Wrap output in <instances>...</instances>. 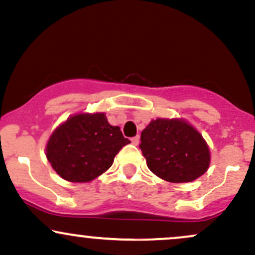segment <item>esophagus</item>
Listing matches in <instances>:
<instances>
[{"mask_svg": "<svg viewBox=\"0 0 255 255\" xmlns=\"http://www.w3.org/2000/svg\"><path fill=\"white\" fill-rule=\"evenodd\" d=\"M139 141H140V137H139V135H136V136H134V137H131V144L133 145H139Z\"/></svg>", "mask_w": 255, "mask_h": 255, "instance_id": "1", "label": "esophagus"}]
</instances>
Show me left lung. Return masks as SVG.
Here are the masks:
<instances>
[{"label":"left lung","mask_w":255,"mask_h":255,"mask_svg":"<svg viewBox=\"0 0 255 255\" xmlns=\"http://www.w3.org/2000/svg\"><path fill=\"white\" fill-rule=\"evenodd\" d=\"M139 147L148 169L169 182H191L207 170L210 151L203 136L181 120L157 119L141 131Z\"/></svg>","instance_id":"left-lung-1"}]
</instances>
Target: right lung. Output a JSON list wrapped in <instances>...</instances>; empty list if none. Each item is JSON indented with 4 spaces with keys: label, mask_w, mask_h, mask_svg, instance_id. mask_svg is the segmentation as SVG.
Wrapping results in <instances>:
<instances>
[{
    "label": "right lung",
    "mask_w": 255,
    "mask_h": 255,
    "mask_svg": "<svg viewBox=\"0 0 255 255\" xmlns=\"http://www.w3.org/2000/svg\"><path fill=\"white\" fill-rule=\"evenodd\" d=\"M129 142L120 127L109 125L104 114H80L52 133L46 158L64 180L89 182L107 171Z\"/></svg>",
    "instance_id": "obj_1"
}]
</instances>
